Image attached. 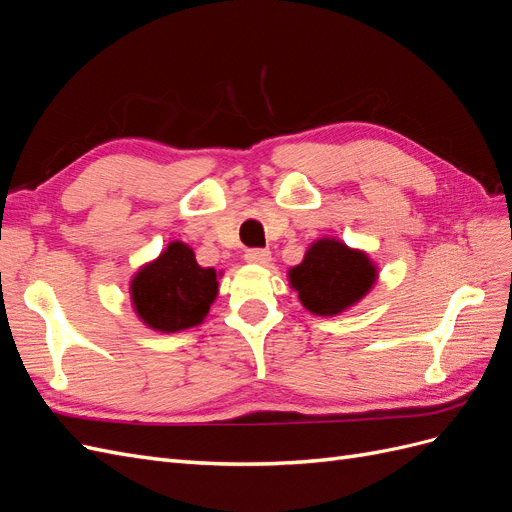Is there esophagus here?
Instances as JSON below:
<instances>
[{
	"instance_id": "esophagus-1",
	"label": "esophagus",
	"mask_w": 512,
	"mask_h": 512,
	"mask_svg": "<svg viewBox=\"0 0 512 512\" xmlns=\"http://www.w3.org/2000/svg\"><path fill=\"white\" fill-rule=\"evenodd\" d=\"M245 260L254 262V265H267L271 260V252L269 250H260V247H254V250L245 252Z\"/></svg>"
}]
</instances>
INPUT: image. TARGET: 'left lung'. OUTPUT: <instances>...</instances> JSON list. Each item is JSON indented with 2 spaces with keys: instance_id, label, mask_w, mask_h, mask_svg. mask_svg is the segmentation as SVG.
<instances>
[{
  "instance_id": "1",
  "label": "left lung",
  "mask_w": 512,
  "mask_h": 512,
  "mask_svg": "<svg viewBox=\"0 0 512 512\" xmlns=\"http://www.w3.org/2000/svg\"><path fill=\"white\" fill-rule=\"evenodd\" d=\"M288 275L305 309L316 316H335L365 297L376 282V267L363 252L335 239H320Z\"/></svg>"
}]
</instances>
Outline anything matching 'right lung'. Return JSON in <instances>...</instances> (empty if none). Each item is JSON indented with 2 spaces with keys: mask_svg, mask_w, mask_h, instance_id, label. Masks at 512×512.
Returning a JSON list of instances; mask_svg holds the SVG:
<instances>
[{
  "mask_svg": "<svg viewBox=\"0 0 512 512\" xmlns=\"http://www.w3.org/2000/svg\"><path fill=\"white\" fill-rule=\"evenodd\" d=\"M132 303L147 327L177 333L196 327L218 294V277L203 269L185 243H170L158 260L134 275Z\"/></svg>",
  "mask_w": 512,
  "mask_h": 512,
  "instance_id": "add662e5",
  "label": "right lung"
}]
</instances>
